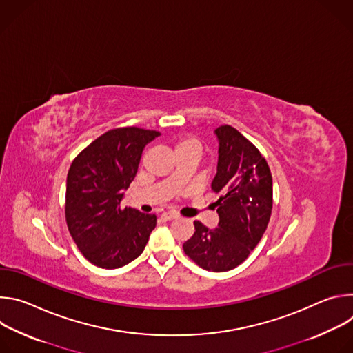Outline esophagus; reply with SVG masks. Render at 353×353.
Wrapping results in <instances>:
<instances>
[{"instance_id": "obj_1", "label": "esophagus", "mask_w": 353, "mask_h": 353, "mask_svg": "<svg viewBox=\"0 0 353 353\" xmlns=\"http://www.w3.org/2000/svg\"><path fill=\"white\" fill-rule=\"evenodd\" d=\"M177 218V214L176 212H165L161 215V221L166 222V221H172V219H176Z\"/></svg>"}]
</instances>
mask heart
<instances>
[{
    "instance_id": "b5f03b06",
    "label": "heart",
    "mask_w": 353,
    "mask_h": 353,
    "mask_svg": "<svg viewBox=\"0 0 353 353\" xmlns=\"http://www.w3.org/2000/svg\"><path fill=\"white\" fill-rule=\"evenodd\" d=\"M183 149H195V150H201V142L194 135H185L181 137L177 143H176V152L177 150H183Z\"/></svg>"
}]
</instances>
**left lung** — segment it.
<instances>
[{
  "label": "left lung",
  "instance_id": "obj_1",
  "mask_svg": "<svg viewBox=\"0 0 353 353\" xmlns=\"http://www.w3.org/2000/svg\"><path fill=\"white\" fill-rule=\"evenodd\" d=\"M219 139L218 172L212 190L218 228L194 221L195 232L184 253L201 268L225 272L240 265L260 243L272 211V176L260 150L232 125L215 130Z\"/></svg>",
  "mask_w": 353,
  "mask_h": 353
}]
</instances>
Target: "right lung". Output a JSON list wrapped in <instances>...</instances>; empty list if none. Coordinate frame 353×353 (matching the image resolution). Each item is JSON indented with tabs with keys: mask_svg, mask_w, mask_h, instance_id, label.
I'll return each mask as SVG.
<instances>
[{
	"mask_svg": "<svg viewBox=\"0 0 353 353\" xmlns=\"http://www.w3.org/2000/svg\"><path fill=\"white\" fill-rule=\"evenodd\" d=\"M161 132L138 127L113 128L90 142L72 161L67 176L65 221L83 257L114 270L143 251L157 216L120 203L134 180L142 150Z\"/></svg>",
	"mask_w": 353,
	"mask_h": 353,
	"instance_id": "add662e5",
	"label": "right lung"
}]
</instances>
